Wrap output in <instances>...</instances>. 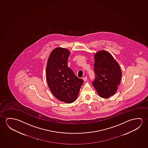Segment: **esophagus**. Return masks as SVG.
<instances>
[{"instance_id":"1","label":"esophagus","mask_w":148,"mask_h":148,"mask_svg":"<svg viewBox=\"0 0 148 148\" xmlns=\"http://www.w3.org/2000/svg\"><path fill=\"white\" fill-rule=\"evenodd\" d=\"M83 80H84V81H85H85H86L87 80V77H83Z\"/></svg>"}]
</instances>
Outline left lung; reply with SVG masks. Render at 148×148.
<instances>
[{
  "label": "left lung",
  "instance_id": "obj_1",
  "mask_svg": "<svg viewBox=\"0 0 148 148\" xmlns=\"http://www.w3.org/2000/svg\"><path fill=\"white\" fill-rule=\"evenodd\" d=\"M95 79L92 82L99 95L108 98L116 92L122 73L119 64L106 51L101 50L94 55Z\"/></svg>",
  "mask_w": 148,
  "mask_h": 148
}]
</instances>
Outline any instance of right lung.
I'll list each match as a JSON object with an SVG mask.
<instances>
[{"label": "right lung", "mask_w": 148, "mask_h": 148, "mask_svg": "<svg viewBox=\"0 0 148 148\" xmlns=\"http://www.w3.org/2000/svg\"><path fill=\"white\" fill-rule=\"evenodd\" d=\"M70 51L62 47L55 48L50 54L46 66L48 86L59 100L66 103L76 100L83 80L77 77L68 67Z\"/></svg>", "instance_id": "1"}]
</instances>
